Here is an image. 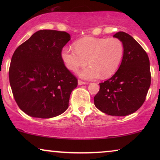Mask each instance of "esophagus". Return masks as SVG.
Instances as JSON below:
<instances>
[{
    "instance_id": "obj_1",
    "label": "esophagus",
    "mask_w": 160,
    "mask_h": 160,
    "mask_svg": "<svg viewBox=\"0 0 160 160\" xmlns=\"http://www.w3.org/2000/svg\"><path fill=\"white\" fill-rule=\"evenodd\" d=\"M87 84V82H82V81H81V80H78V85H84V84Z\"/></svg>"
}]
</instances>
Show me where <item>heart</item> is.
<instances>
[{
	"label": "heart",
	"instance_id": "1",
	"mask_svg": "<svg viewBox=\"0 0 160 160\" xmlns=\"http://www.w3.org/2000/svg\"><path fill=\"white\" fill-rule=\"evenodd\" d=\"M124 54L123 43L117 38L85 37L75 43V48L65 47L61 59L70 71L76 72L87 64L90 66L78 72L86 80L108 78L117 71Z\"/></svg>",
	"mask_w": 160,
	"mask_h": 160
}]
</instances>
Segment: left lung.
I'll use <instances>...</instances> for the list:
<instances>
[{"instance_id": "left-lung-1", "label": "left lung", "mask_w": 160, "mask_h": 160, "mask_svg": "<svg viewBox=\"0 0 160 160\" xmlns=\"http://www.w3.org/2000/svg\"><path fill=\"white\" fill-rule=\"evenodd\" d=\"M113 37L123 43V58L114 75L99 84L94 102L106 114L124 117L135 112L145 101L151 84L150 62L146 52L130 35L118 32Z\"/></svg>"}]
</instances>
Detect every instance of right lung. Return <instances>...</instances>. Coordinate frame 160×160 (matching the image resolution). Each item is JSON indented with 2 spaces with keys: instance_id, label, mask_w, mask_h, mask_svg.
<instances>
[{
  "instance_id": "1",
  "label": "right lung",
  "mask_w": 160,
  "mask_h": 160,
  "mask_svg": "<svg viewBox=\"0 0 160 160\" xmlns=\"http://www.w3.org/2000/svg\"><path fill=\"white\" fill-rule=\"evenodd\" d=\"M69 33L41 30L17 47L9 68V82L17 105L32 117L49 119L65 112L76 78L61 59Z\"/></svg>"
}]
</instances>
